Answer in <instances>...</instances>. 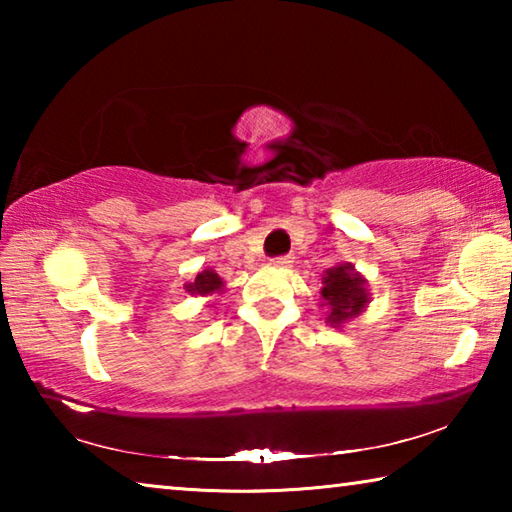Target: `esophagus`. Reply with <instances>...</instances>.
I'll return each mask as SVG.
<instances>
[{
    "mask_svg": "<svg viewBox=\"0 0 512 512\" xmlns=\"http://www.w3.org/2000/svg\"><path fill=\"white\" fill-rule=\"evenodd\" d=\"M271 264H273V266H277V268H291V264H293V257H291V255L275 257V259H271Z\"/></svg>",
    "mask_w": 512,
    "mask_h": 512,
    "instance_id": "obj_1",
    "label": "esophagus"
}]
</instances>
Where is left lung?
<instances>
[{
    "mask_svg": "<svg viewBox=\"0 0 512 512\" xmlns=\"http://www.w3.org/2000/svg\"><path fill=\"white\" fill-rule=\"evenodd\" d=\"M363 275L354 271V266L339 264L327 268L323 275V289H320V300L327 307V323L341 327L354 316H359L370 302V293L366 289Z\"/></svg>",
    "mask_w": 512,
    "mask_h": 512,
    "instance_id": "8db88e82",
    "label": "left lung"
}]
</instances>
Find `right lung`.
Instances as JSON below:
<instances>
[{
  "label": "right lung",
  "instance_id": "right-lung-1",
  "mask_svg": "<svg viewBox=\"0 0 512 512\" xmlns=\"http://www.w3.org/2000/svg\"><path fill=\"white\" fill-rule=\"evenodd\" d=\"M185 291L192 293V296H212V293L223 291V280L212 271V268H207V271H201L196 275L194 282L185 284Z\"/></svg>",
  "mask_w": 512,
  "mask_h": 512
}]
</instances>
